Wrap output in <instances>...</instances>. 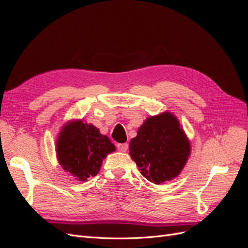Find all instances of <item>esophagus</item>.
I'll return each mask as SVG.
<instances>
[{
    "mask_svg": "<svg viewBox=\"0 0 248 248\" xmlns=\"http://www.w3.org/2000/svg\"><path fill=\"white\" fill-rule=\"evenodd\" d=\"M117 149L120 152H126L127 149H128V144L127 142H125V144H118Z\"/></svg>",
    "mask_w": 248,
    "mask_h": 248,
    "instance_id": "obj_1",
    "label": "esophagus"
}]
</instances>
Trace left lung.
I'll return each mask as SVG.
<instances>
[{
	"instance_id": "8db88e82",
	"label": "left lung",
	"mask_w": 248,
	"mask_h": 248,
	"mask_svg": "<svg viewBox=\"0 0 248 248\" xmlns=\"http://www.w3.org/2000/svg\"><path fill=\"white\" fill-rule=\"evenodd\" d=\"M190 141L170 111L146 119L129 142V155L140 174L161 184L180 175L190 156Z\"/></svg>"
}]
</instances>
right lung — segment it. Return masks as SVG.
<instances>
[{
  "mask_svg": "<svg viewBox=\"0 0 248 248\" xmlns=\"http://www.w3.org/2000/svg\"><path fill=\"white\" fill-rule=\"evenodd\" d=\"M115 151V145L107 136L81 119L64 124L56 144L60 166L78 181H87L98 174L103 159Z\"/></svg>",
  "mask_w": 248,
  "mask_h": 248,
  "instance_id": "obj_1",
  "label": "right lung"
}]
</instances>
